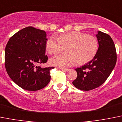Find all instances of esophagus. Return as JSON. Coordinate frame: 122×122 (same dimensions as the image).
Wrapping results in <instances>:
<instances>
[{
  "label": "esophagus",
  "instance_id": "esophagus-1",
  "mask_svg": "<svg viewBox=\"0 0 122 122\" xmlns=\"http://www.w3.org/2000/svg\"><path fill=\"white\" fill-rule=\"evenodd\" d=\"M60 69H61V70H62V71H68L70 70V69H64V68H60Z\"/></svg>",
  "mask_w": 122,
  "mask_h": 122
}]
</instances>
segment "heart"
I'll list each match as a JSON object with an SVG mask.
<instances>
[{"mask_svg": "<svg viewBox=\"0 0 122 122\" xmlns=\"http://www.w3.org/2000/svg\"><path fill=\"white\" fill-rule=\"evenodd\" d=\"M58 39L52 36L46 43V51L50 55H56L66 47L67 53L50 60V64L55 66L66 67L77 62L78 64H86L94 57L98 49V43L96 37L84 33L70 32L61 34Z\"/></svg>", "mask_w": 122, "mask_h": 122, "instance_id": "obj_1", "label": "heart"}]
</instances>
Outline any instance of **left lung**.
Here are the masks:
<instances>
[{"instance_id": "left-lung-1", "label": "left lung", "mask_w": 122, "mask_h": 122, "mask_svg": "<svg viewBox=\"0 0 122 122\" xmlns=\"http://www.w3.org/2000/svg\"><path fill=\"white\" fill-rule=\"evenodd\" d=\"M98 50L93 60L75 70L77 78L72 84L76 88L89 91L101 86L114 68L117 55L113 40L110 35L97 31Z\"/></svg>"}]
</instances>
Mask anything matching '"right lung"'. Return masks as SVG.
Instances as JSON below:
<instances>
[{
    "label": "right lung",
    "mask_w": 122,
    "mask_h": 122,
    "mask_svg": "<svg viewBox=\"0 0 122 122\" xmlns=\"http://www.w3.org/2000/svg\"><path fill=\"white\" fill-rule=\"evenodd\" d=\"M46 33L28 26L15 33L9 40L5 51V68L9 76L19 87L28 91H37L51 81V70L38 64L47 62L45 55Z\"/></svg>",
    "instance_id": "right-lung-1"
}]
</instances>
